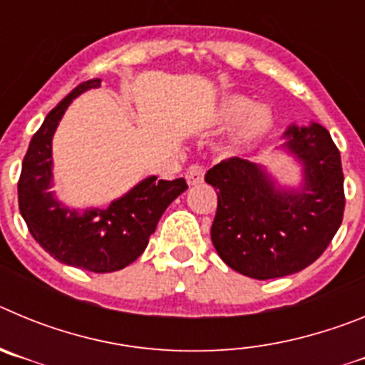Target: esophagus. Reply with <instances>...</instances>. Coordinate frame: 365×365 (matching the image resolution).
I'll use <instances>...</instances> for the list:
<instances>
[{"instance_id":"esophagus-1","label":"esophagus","mask_w":365,"mask_h":365,"mask_svg":"<svg viewBox=\"0 0 365 365\" xmlns=\"http://www.w3.org/2000/svg\"><path fill=\"white\" fill-rule=\"evenodd\" d=\"M202 179H205V168L201 164H192L186 170V180H188L190 186L199 185V182H202Z\"/></svg>"}]
</instances>
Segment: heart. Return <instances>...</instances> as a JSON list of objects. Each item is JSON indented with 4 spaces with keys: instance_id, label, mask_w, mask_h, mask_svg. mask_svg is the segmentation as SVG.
Segmentation results:
<instances>
[{
    "instance_id": "heart-1",
    "label": "heart",
    "mask_w": 365,
    "mask_h": 365,
    "mask_svg": "<svg viewBox=\"0 0 365 365\" xmlns=\"http://www.w3.org/2000/svg\"><path fill=\"white\" fill-rule=\"evenodd\" d=\"M215 118L222 125H235L234 135H232V144L235 148H245L257 143L274 125L272 111L263 106L254 108L252 100L245 95H230L222 98Z\"/></svg>"
}]
</instances>
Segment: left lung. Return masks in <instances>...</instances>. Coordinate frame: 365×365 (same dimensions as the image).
Here are the masks:
<instances>
[{
	"label": "left lung",
	"mask_w": 365,
	"mask_h": 365,
	"mask_svg": "<svg viewBox=\"0 0 365 365\" xmlns=\"http://www.w3.org/2000/svg\"><path fill=\"white\" fill-rule=\"evenodd\" d=\"M279 150L302 166L299 186H282L265 168L232 157L205 175L217 190L212 243L230 269L254 279L289 276L314 263L344 217L340 151L324 125L291 124Z\"/></svg>",
	"instance_id": "left-lung-1"
}]
</instances>
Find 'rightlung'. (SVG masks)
<instances>
[{
	"label": "right lung",
	"instance_id": "obj_1",
	"mask_svg": "<svg viewBox=\"0 0 365 365\" xmlns=\"http://www.w3.org/2000/svg\"><path fill=\"white\" fill-rule=\"evenodd\" d=\"M100 87V78L80 83L45 117L29 144L18 182L21 217L45 252L66 265L91 272H115L146 250L160 215L188 188L180 177H146L108 208L76 210L54 197L53 137L63 113L82 93Z\"/></svg>",
	"mask_w": 365,
	"mask_h": 365
}]
</instances>
